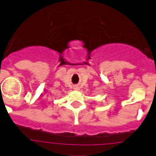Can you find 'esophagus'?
<instances>
[{"mask_svg": "<svg viewBox=\"0 0 156 156\" xmlns=\"http://www.w3.org/2000/svg\"><path fill=\"white\" fill-rule=\"evenodd\" d=\"M76 90H79V87H75Z\"/></svg>", "mask_w": 156, "mask_h": 156, "instance_id": "34e87169", "label": "esophagus"}]
</instances>
